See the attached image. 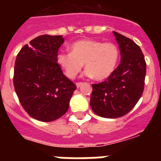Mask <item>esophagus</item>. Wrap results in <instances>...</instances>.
Listing matches in <instances>:
<instances>
[{
    "label": "esophagus",
    "mask_w": 161,
    "mask_h": 161,
    "mask_svg": "<svg viewBox=\"0 0 161 161\" xmlns=\"http://www.w3.org/2000/svg\"><path fill=\"white\" fill-rule=\"evenodd\" d=\"M83 84H84V83H82V82H77V83L76 84V87L80 88V86H81V85H83Z\"/></svg>",
    "instance_id": "34e87169"
}]
</instances>
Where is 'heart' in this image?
Masks as SVG:
<instances>
[{"label": "heart", "instance_id": "b5f03b06", "mask_svg": "<svg viewBox=\"0 0 161 161\" xmlns=\"http://www.w3.org/2000/svg\"><path fill=\"white\" fill-rule=\"evenodd\" d=\"M71 52L58 54L57 62L70 79H75L85 65L86 76L102 80L114 72L119 57V50L113 42L82 39L73 42Z\"/></svg>", "mask_w": 161, "mask_h": 161}]
</instances>
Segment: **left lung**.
<instances>
[{
    "instance_id": "8db88e82",
    "label": "left lung",
    "mask_w": 161,
    "mask_h": 161,
    "mask_svg": "<svg viewBox=\"0 0 161 161\" xmlns=\"http://www.w3.org/2000/svg\"><path fill=\"white\" fill-rule=\"evenodd\" d=\"M119 43L121 63L101 83L93 84L90 106L98 116L122 117L139 102L144 89L146 62L141 49L130 38L114 31Z\"/></svg>"
}]
</instances>
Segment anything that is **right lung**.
<instances>
[{
  "label": "right lung",
  "mask_w": 161,
  "mask_h": 161,
  "mask_svg": "<svg viewBox=\"0 0 161 161\" xmlns=\"http://www.w3.org/2000/svg\"><path fill=\"white\" fill-rule=\"evenodd\" d=\"M63 42L61 35H40L22 47L15 60L14 85L20 103L31 117L42 122L63 116L76 89L57 62Z\"/></svg>",
  "instance_id": "1"
}]
</instances>
